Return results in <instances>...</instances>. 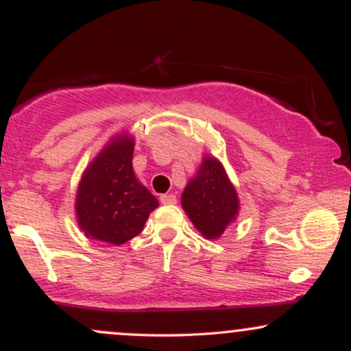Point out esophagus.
<instances>
[{"label": "esophagus", "instance_id": "1", "mask_svg": "<svg viewBox=\"0 0 351 351\" xmlns=\"http://www.w3.org/2000/svg\"><path fill=\"white\" fill-rule=\"evenodd\" d=\"M162 204H176V196L175 195H162L160 196Z\"/></svg>", "mask_w": 351, "mask_h": 351}]
</instances>
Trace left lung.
<instances>
[{"label": "left lung", "mask_w": 351, "mask_h": 351, "mask_svg": "<svg viewBox=\"0 0 351 351\" xmlns=\"http://www.w3.org/2000/svg\"><path fill=\"white\" fill-rule=\"evenodd\" d=\"M184 213L206 239H216L234 221L239 199L223 165L206 156L181 196Z\"/></svg>", "instance_id": "1"}]
</instances>
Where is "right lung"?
<instances>
[{
  "instance_id": "add662e5",
  "label": "right lung",
  "mask_w": 351,
  "mask_h": 351,
  "mask_svg": "<svg viewBox=\"0 0 351 351\" xmlns=\"http://www.w3.org/2000/svg\"><path fill=\"white\" fill-rule=\"evenodd\" d=\"M134 140L117 138L84 173L75 198L79 226L87 237L120 245L142 232L158 201L135 178Z\"/></svg>"
}]
</instances>
